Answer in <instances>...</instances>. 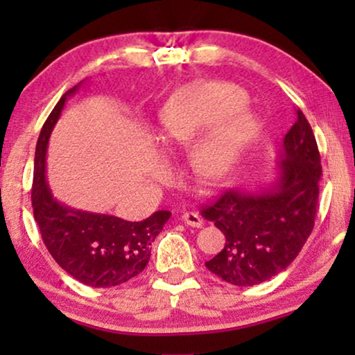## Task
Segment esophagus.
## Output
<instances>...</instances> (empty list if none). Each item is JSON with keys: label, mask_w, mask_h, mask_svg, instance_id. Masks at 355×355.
<instances>
[{"label": "esophagus", "mask_w": 355, "mask_h": 355, "mask_svg": "<svg viewBox=\"0 0 355 355\" xmlns=\"http://www.w3.org/2000/svg\"><path fill=\"white\" fill-rule=\"evenodd\" d=\"M182 221L186 223V225L192 226V227H202V225H203L202 216L198 215L197 211H184L182 213Z\"/></svg>", "instance_id": "esophagus-1"}]
</instances>
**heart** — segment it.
Returning <instances> with one entry per match:
<instances>
[{
	"instance_id": "obj_1",
	"label": "heart",
	"mask_w": 355,
	"mask_h": 355,
	"mask_svg": "<svg viewBox=\"0 0 355 355\" xmlns=\"http://www.w3.org/2000/svg\"><path fill=\"white\" fill-rule=\"evenodd\" d=\"M245 103V92L226 82L182 92L163 110L159 148L174 153L189 147V166L210 181H220L259 134V119Z\"/></svg>"
}]
</instances>
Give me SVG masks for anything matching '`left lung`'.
I'll return each mask as SVG.
<instances>
[{
    "instance_id": "1",
    "label": "left lung",
    "mask_w": 355,
    "mask_h": 355,
    "mask_svg": "<svg viewBox=\"0 0 355 355\" xmlns=\"http://www.w3.org/2000/svg\"><path fill=\"white\" fill-rule=\"evenodd\" d=\"M273 186L249 192L231 189L202 210L226 237L225 249L207 268L234 286L268 281L293 263L315 225L320 152L300 110L283 140Z\"/></svg>"
}]
</instances>
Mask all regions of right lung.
Returning a JSON list of instances; mask_svg holds the SVG:
<instances>
[{
    "label": "right lung",
    "mask_w": 355,
    "mask_h": 355,
    "mask_svg": "<svg viewBox=\"0 0 355 355\" xmlns=\"http://www.w3.org/2000/svg\"><path fill=\"white\" fill-rule=\"evenodd\" d=\"M80 85L82 82L61 96L38 135L32 186L33 218L43 244L62 270L92 288H113L144 271L152 252L150 245L171 213L159 210L144 221H125L113 215L76 210L53 197L46 182L48 140L67 96L74 95Z\"/></svg>",
    "instance_id": "obj_1"
}]
</instances>
